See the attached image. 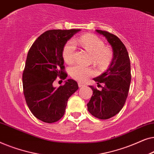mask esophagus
<instances>
[{"label":"esophagus","mask_w":154,"mask_h":154,"mask_svg":"<svg viewBox=\"0 0 154 154\" xmlns=\"http://www.w3.org/2000/svg\"><path fill=\"white\" fill-rule=\"evenodd\" d=\"M78 85H79V88H83V87H84V86L85 85V84L82 83L81 82H79V83H78Z\"/></svg>","instance_id":"esophagus-1"}]
</instances>
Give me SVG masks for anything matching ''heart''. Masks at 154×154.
Returning <instances> with one entry per match:
<instances>
[{
	"instance_id": "heart-1",
	"label": "heart",
	"mask_w": 154,
	"mask_h": 154,
	"mask_svg": "<svg viewBox=\"0 0 154 154\" xmlns=\"http://www.w3.org/2000/svg\"><path fill=\"white\" fill-rule=\"evenodd\" d=\"M84 49L92 54V62L96 66L102 69L106 68L113 60V51L110 48L104 46L102 39L97 35L88 33L83 35L77 40ZM76 42V41H75ZM76 45L73 41H69L65 44L62 50V57L64 62L70 64L75 60ZM71 76L79 81H84L94 73L90 67L76 64L71 66L69 70Z\"/></svg>"
}]
</instances>
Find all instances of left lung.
Wrapping results in <instances>:
<instances>
[{"label":"left lung","instance_id":"obj_1","mask_svg":"<svg viewBox=\"0 0 154 154\" xmlns=\"http://www.w3.org/2000/svg\"><path fill=\"white\" fill-rule=\"evenodd\" d=\"M96 31L105 36L111 45L113 57L109 69L93 79L102 90L90 86L93 94L87 106L92 116L106 120L119 113L125 104L131 82L130 61L125 45L116 35L106 31Z\"/></svg>","mask_w":154,"mask_h":154}]
</instances>
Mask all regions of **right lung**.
Returning <instances> with one entry per match:
<instances>
[{"mask_svg": "<svg viewBox=\"0 0 154 154\" xmlns=\"http://www.w3.org/2000/svg\"><path fill=\"white\" fill-rule=\"evenodd\" d=\"M79 31H45L28 52L22 75L23 92L33 115L45 123H54L62 119L69 98L79 89L77 82L72 79L57 88L52 83L57 77L66 79L62 50L67 41Z\"/></svg>", "mask_w": 154, "mask_h": 154, "instance_id": "add662e5", "label": "right lung"}]
</instances>
